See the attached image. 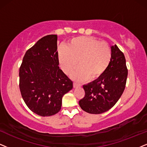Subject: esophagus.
<instances>
[{"label": "esophagus", "instance_id": "34e87169", "mask_svg": "<svg viewBox=\"0 0 147 147\" xmlns=\"http://www.w3.org/2000/svg\"><path fill=\"white\" fill-rule=\"evenodd\" d=\"M73 87H81V84H79V83H73Z\"/></svg>", "mask_w": 147, "mask_h": 147}]
</instances>
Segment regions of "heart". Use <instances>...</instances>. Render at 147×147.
<instances>
[{
	"label": "heart",
	"mask_w": 147,
	"mask_h": 147,
	"mask_svg": "<svg viewBox=\"0 0 147 147\" xmlns=\"http://www.w3.org/2000/svg\"><path fill=\"white\" fill-rule=\"evenodd\" d=\"M57 57L62 70L70 74L77 67H80L72 74L78 81L99 79L107 71L112 59L110 46L92 36H79L72 38L67 47L60 46L57 49Z\"/></svg>",
	"instance_id": "1"
}]
</instances>
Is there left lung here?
Masks as SVG:
<instances>
[{"instance_id":"8db88e82","label":"left lung","mask_w":147,"mask_h":147,"mask_svg":"<svg viewBox=\"0 0 147 147\" xmlns=\"http://www.w3.org/2000/svg\"><path fill=\"white\" fill-rule=\"evenodd\" d=\"M111 64L102 77L83 86L85 96L79 104L88 113L101 114L109 111L125 90L128 73L125 56L116 45L111 47Z\"/></svg>"}]
</instances>
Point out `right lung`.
I'll list each match as a JSON object with an SVG mask.
<instances>
[{"label": "right lung", "mask_w": 147, "mask_h": 147, "mask_svg": "<svg viewBox=\"0 0 147 147\" xmlns=\"http://www.w3.org/2000/svg\"><path fill=\"white\" fill-rule=\"evenodd\" d=\"M57 36L42 37L26 52L20 68V90L30 111L42 117L60 111L62 97L72 81L59 67Z\"/></svg>", "instance_id": "add662e5"}]
</instances>
